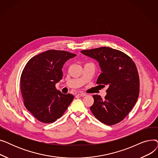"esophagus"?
I'll use <instances>...</instances> for the list:
<instances>
[{
    "label": "esophagus",
    "mask_w": 158,
    "mask_h": 158,
    "mask_svg": "<svg viewBox=\"0 0 158 158\" xmlns=\"http://www.w3.org/2000/svg\"><path fill=\"white\" fill-rule=\"evenodd\" d=\"M85 95H86V94H83V93H79V94H77V96H78V97H84Z\"/></svg>",
    "instance_id": "obj_1"
}]
</instances>
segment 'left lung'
Wrapping results in <instances>:
<instances>
[{
    "mask_svg": "<svg viewBox=\"0 0 158 158\" xmlns=\"http://www.w3.org/2000/svg\"><path fill=\"white\" fill-rule=\"evenodd\" d=\"M81 52L98 62L102 73L97 83L108 87L104 99L98 95L93 96L94 102L90 110L106 125L120 122L133 107L139 95V79L134 61L125 53L107 47Z\"/></svg>",
    "mask_w": 158,
    "mask_h": 158,
    "instance_id": "obj_1",
    "label": "left lung"
}]
</instances>
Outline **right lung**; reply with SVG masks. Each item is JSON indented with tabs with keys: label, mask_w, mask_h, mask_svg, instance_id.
<instances>
[{
	"label": "right lung",
	"mask_w": 158,
	"mask_h": 158,
	"mask_svg": "<svg viewBox=\"0 0 158 158\" xmlns=\"http://www.w3.org/2000/svg\"><path fill=\"white\" fill-rule=\"evenodd\" d=\"M76 55L57 50L40 53L27 62L20 77V89L26 109L39 121L55 122L65 112L73 95L57 90L64 63Z\"/></svg>",
	"instance_id": "add662e5"
}]
</instances>
